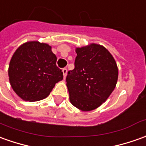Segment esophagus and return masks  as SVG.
Masks as SVG:
<instances>
[{
  "instance_id": "obj_1",
  "label": "esophagus",
  "mask_w": 146,
  "mask_h": 146,
  "mask_svg": "<svg viewBox=\"0 0 146 146\" xmlns=\"http://www.w3.org/2000/svg\"><path fill=\"white\" fill-rule=\"evenodd\" d=\"M62 71H63V78L65 79L67 75V68H63V70H62Z\"/></svg>"
}]
</instances>
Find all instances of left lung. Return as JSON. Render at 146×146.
<instances>
[{
  "instance_id": "1",
  "label": "left lung",
  "mask_w": 146,
  "mask_h": 146,
  "mask_svg": "<svg viewBox=\"0 0 146 146\" xmlns=\"http://www.w3.org/2000/svg\"><path fill=\"white\" fill-rule=\"evenodd\" d=\"M75 68L66 78L72 105L90 111L106 101L114 90L118 77L117 63L102 45L88 44L75 48Z\"/></svg>"
}]
</instances>
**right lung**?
Listing matches in <instances>:
<instances>
[{"mask_svg":"<svg viewBox=\"0 0 146 146\" xmlns=\"http://www.w3.org/2000/svg\"><path fill=\"white\" fill-rule=\"evenodd\" d=\"M56 60L49 44L39 41L21 44L12 56L8 71L15 93L29 102L47 98L56 83L63 78Z\"/></svg>","mask_w":146,"mask_h":146,"instance_id":"right-lung-1","label":"right lung"}]
</instances>
